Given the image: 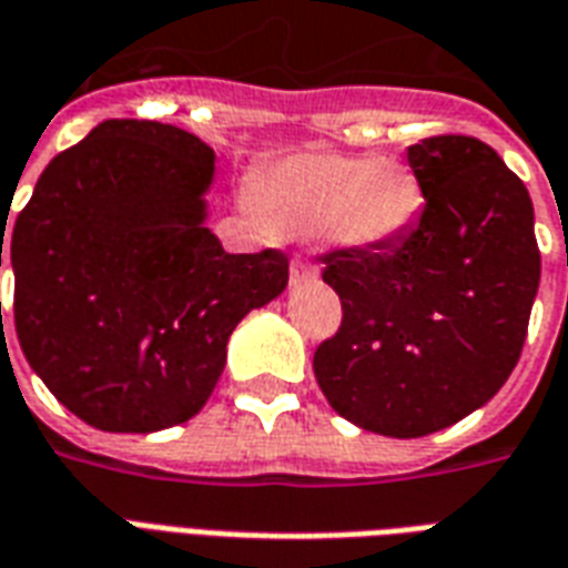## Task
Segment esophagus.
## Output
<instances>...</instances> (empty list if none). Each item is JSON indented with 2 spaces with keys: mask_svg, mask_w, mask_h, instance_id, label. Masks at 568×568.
Wrapping results in <instances>:
<instances>
[{
  "mask_svg": "<svg viewBox=\"0 0 568 568\" xmlns=\"http://www.w3.org/2000/svg\"><path fill=\"white\" fill-rule=\"evenodd\" d=\"M320 280V267L310 264V261H292V273H288V283L295 285H310Z\"/></svg>",
  "mask_w": 568,
  "mask_h": 568,
  "instance_id": "1",
  "label": "esophagus"
}]
</instances>
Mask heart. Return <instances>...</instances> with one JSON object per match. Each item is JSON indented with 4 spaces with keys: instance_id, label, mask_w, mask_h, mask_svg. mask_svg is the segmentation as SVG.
<instances>
[{
    "instance_id": "b5f03b06",
    "label": "heart",
    "mask_w": 568,
    "mask_h": 568,
    "mask_svg": "<svg viewBox=\"0 0 568 568\" xmlns=\"http://www.w3.org/2000/svg\"><path fill=\"white\" fill-rule=\"evenodd\" d=\"M426 194L405 161L374 154H297L252 185V206L276 234H325L328 243L371 252L405 236Z\"/></svg>"
}]
</instances>
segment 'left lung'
I'll return each instance as SVG.
<instances>
[{
	"instance_id": "left-lung-1",
	"label": "left lung",
	"mask_w": 568,
	"mask_h": 568,
	"mask_svg": "<svg viewBox=\"0 0 568 568\" xmlns=\"http://www.w3.org/2000/svg\"><path fill=\"white\" fill-rule=\"evenodd\" d=\"M407 163L426 206L389 246L322 258L344 320L313 356L328 405L389 438L440 432L499 393L541 276L529 191L487 142L428 136Z\"/></svg>"
}]
</instances>
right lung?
Here are the masks:
<instances>
[{
    "label": "right lung",
    "mask_w": 568,
    "mask_h": 568,
    "mask_svg": "<svg viewBox=\"0 0 568 568\" xmlns=\"http://www.w3.org/2000/svg\"><path fill=\"white\" fill-rule=\"evenodd\" d=\"M212 175L215 151L194 133L115 118L44 166L14 222L20 349L88 426L187 423L236 322L283 295V252L231 255L206 227Z\"/></svg>",
    "instance_id": "obj_1"
}]
</instances>
